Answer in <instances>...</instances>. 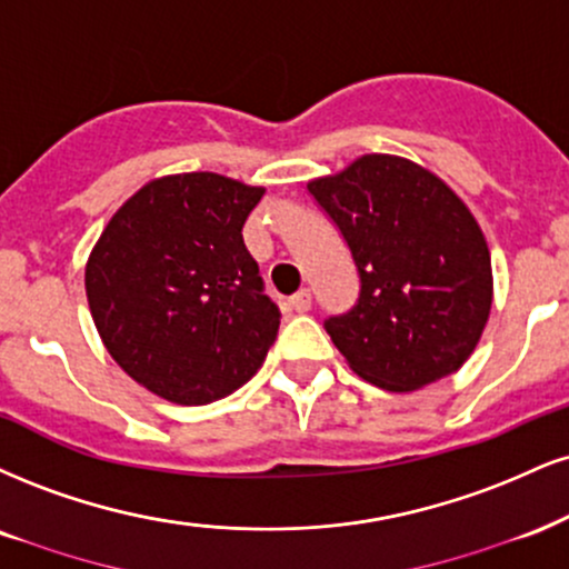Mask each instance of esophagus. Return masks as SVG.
Returning <instances> with one entry per match:
<instances>
[{"instance_id":"obj_1","label":"esophagus","mask_w":569,"mask_h":569,"mask_svg":"<svg viewBox=\"0 0 569 569\" xmlns=\"http://www.w3.org/2000/svg\"><path fill=\"white\" fill-rule=\"evenodd\" d=\"M289 307L291 310H297V312H307L312 307V293H310V289H302V291H297L293 293V297L289 299Z\"/></svg>"}]
</instances>
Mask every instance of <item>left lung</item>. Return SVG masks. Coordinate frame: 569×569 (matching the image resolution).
I'll return each mask as SVG.
<instances>
[{
    "mask_svg": "<svg viewBox=\"0 0 569 569\" xmlns=\"http://www.w3.org/2000/svg\"><path fill=\"white\" fill-rule=\"evenodd\" d=\"M360 272L358 305L326 331L360 379L413 392L458 371L492 307L490 249L461 196L421 163L366 153L307 182Z\"/></svg>",
    "mask_w": 569,
    "mask_h": 569,
    "instance_id": "1",
    "label": "left lung"
}]
</instances>
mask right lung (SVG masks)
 Returning a JSON list of instances; mask_svg holds the SVG:
<instances>
[{
	"label": "right lung",
	"instance_id": "1",
	"mask_svg": "<svg viewBox=\"0 0 569 569\" xmlns=\"http://www.w3.org/2000/svg\"><path fill=\"white\" fill-rule=\"evenodd\" d=\"M264 188L214 172L156 177L108 219L84 289L121 371L177 406H207L254 376L278 337L243 224Z\"/></svg>",
	"mask_w": 569,
	"mask_h": 569
}]
</instances>
